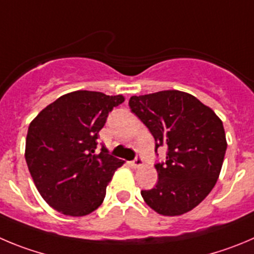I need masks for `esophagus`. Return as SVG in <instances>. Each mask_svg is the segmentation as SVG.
I'll list each match as a JSON object with an SVG mask.
<instances>
[{"mask_svg":"<svg viewBox=\"0 0 254 254\" xmlns=\"http://www.w3.org/2000/svg\"><path fill=\"white\" fill-rule=\"evenodd\" d=\"M144 162H143V158H140V156H138V158H135L134 162H131V165L134 168H141L143 167Z\"/></svg>","mask_w":254,"mask_h":254,"instance_id":"obj_1","label":"esophagus"}]
</instances>
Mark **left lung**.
Segmentation results:
<instances>
[{
	"label": "left lung",
	"instance_id": "left-lung-1",
	"mask_svg": "<svg viewBox=\"0 0 254 254\" xmlns=\"http://www.w3.org/2000/svg\"><path fill=\"white\" fill-rule=\"evenodd\" d=\"M129 106L150 130L156 148L168 150L165 163L155 165L156 186L141 190L144 202L168 217L189 212L220 174L227 149L223 123L209 106L179 90L131 96Z\"/></svg>",
	"mask_w": 254,
	"mask_h": 254
}]
</instances>
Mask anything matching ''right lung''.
Instances as JSON below:
<instances>
[{
  "instance_id": "right-lung-1",
  "label": "right lung",
  "mask_w": 254,
  "mask_h": 254,
  "mask_svg": "<svg viewBox=\"0 0 254 254\" xmlns=\"http://www.w3.org/2000/svg\"><path fill=\"white\" fill-rule=\"evenodd\" d=\"M123 95L77 90L47 105L30 123L25 158L30 174L45 202L71 217L87 215L104 202L114 173L124 164L99 154L98 134Z\"/></svg>"
}]
</instances>
